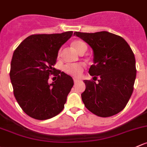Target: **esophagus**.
Segmentation results:
<instances>
[{
  "label": "esophagus",
  "instance_id": "esophagus-1",
  "mask_svg": "<svg viewBox=\"0 0 147 147\" xmlns=\"http://www.w3.org/2000/svg\"><path fill=\"white\" fill-rule=\"evenodd\" d=\"M80 81V80H78V79H74V83H75V84H76V83L79 82Z\"/></svg>",
  "mask_w": 147,
  "mask_h": 147
}]
</instances>
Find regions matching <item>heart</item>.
I'll use <instances>...</instances> for the list:
<instances>
[{"label":"heart","mask_w":147,"mask_h":147,"mask_svg":"<svg viewBox=\"0 0 147 147\" xmlns=\"http://www.w3.org/2000/svg\"><path fill=\"white\" fill-rule=\"evenodd\" d=\"M72 46L74 49L78 51L79 53L82 52H85L87 49V46L85 43L82 40H75L72 43ZM84 65L80 63H76V64H68L66 65L63 67V70L67 75H71L75 78H78L82 74L84 69Z\"/></svg>","instance_id":"obj_1"}]
</instances>
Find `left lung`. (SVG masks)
<instances>
[{
	"instance_id": "1",
	"label": "left lung",
	"mask_w": 147,
	"mask_h": 147,
	"mask_svg": "<svg viewBox=\"0 0 147 147\" xmlns=\"http://www.w3.org/2000/svg\"><path fill=\"white\" fill-rule=\"evenodd\" d=\"M74 35L82 38L93 50L94 65L89 72L98 83L84 80L85 91L81 94L86 109L106 118L124 109L131 97L136 78L135 58L130 46L121 36L109 32Z\"/></svg>"
}]
</instances>
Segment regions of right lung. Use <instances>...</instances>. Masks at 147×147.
<instances>
[{
  "label": "right lung",
  "instance_id": "right-lung-1",
  "mask_svg": "<svg viewBox=\"0 0 147 147\" xmlns=\"http://www.w3.org/2000/svg\"><path fill=\"white\" fill-rule=\"evenodd\" d=\"M73 32L34 34L26 38L15 49L10 64V78L20 106L27 115L36 120H46L63 111L67 96L73 86L72 78L58 71L57 80L51 84L49 75L58 51ZM56 78V77H55Z\"/></svg>",
  "mask_w": 147,
  "mask_h": 147
}]
</instances>
